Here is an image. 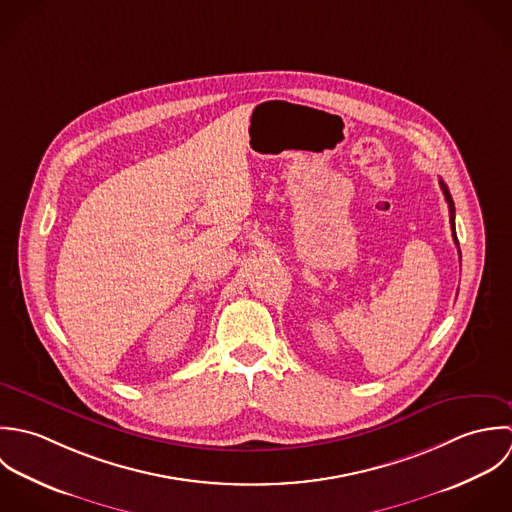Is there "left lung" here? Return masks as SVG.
Wrapping results in <instances>:
<instances>
[{
  "mask_svg": "<svg viewBox=\"0 0 512 512\" xmlns=\"http://www.w3.org/2000/svg\"><path fill=\"white\" fill-rule=\"evenodd\" d=\"M439 184H441V190H443L445 202L449 205V223H451V231H453V241H455V245L459 247V241H457V235H455V204H453V198H451V194H449L447 186L443 184V180H439ZM459 255H461V251H459Z\"/></svg>",
  "mask_w": 512,
  "mask_h": 512,
  "instance_id": "1",
  "label": "left lung"
}]
</instances>
